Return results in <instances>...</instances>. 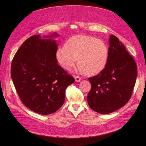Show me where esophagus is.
<instances>
[{
    "label": "esophagus",
    "mask_w": 146,
    "mask_h": 146,
    "mask_svg": "<svg viewBox=\"0 0 146 146\" xmlns=\"http://www.w3.org/2000/svg\"><path fill=\"white\" fill-rule=\"evenodd\" d=\"M81 80H82V78H80L79 76H76V77H75V81H76V82H80Z\"/></svg>",
    "instance_id": "34e87169"
}]
</instances>
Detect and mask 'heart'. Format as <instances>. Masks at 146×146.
I'll return each instance as SVG.
<instances>
[{
	"instance_id": "heart-1",
	"label": "heart",
	"mask_w": 146,
	"mask_h": 146,
	"mask_svg": "<svg viewBox=\"0 0 146 146\" xmlns=\"http://www.w3.org/2000/svg\"><path fill=\"white\" fill-rule=\"evenodd\" d=\"M64 47L59 48L56 58L61 67L70 71L77 63L80 70L88 75L101 73L108 63L109 50L102 40L88 35H78L66 41Z\"/></svg>"
}]
</instances>
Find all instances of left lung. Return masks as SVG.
<instances>
[{
    "label": "left lung",
    "mask_w": 146,
    "mask_h": 146,
    "mask_svg": "<svg viewBox=\"0 0 146 146\" xmlns=\"http://www.w3.org/2000/svg\"><path fill=\"white\" fill-rule=\"evenodd\" d=\"M109 44V57L105 68L89 78L92 88L87 97L88 105L101 114L113 112L128 102L137 74L133 57L118 38L110 35Z\"/></svg>",
    "instance_id": "obj_1"
}]
</instances>
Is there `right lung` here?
Here are the masks:
<instances>
[{"label":"right lung","instance_id":"right-lung-1","mask_svg":"<svg viewBox=\"0 0 146 146\" xmlns=\"http://www.w3.org/2000/svg\"><path fill=\"white\" fill-rule=\"evenodd\" d=\"M57 33L41 38L33 35L15 54L11 77L21 101L28 108L41 115L57 111L65 100V90L74 79L57 64Z\"/></svg>","mask_w":146,"mask_h":146}]
</instances>
